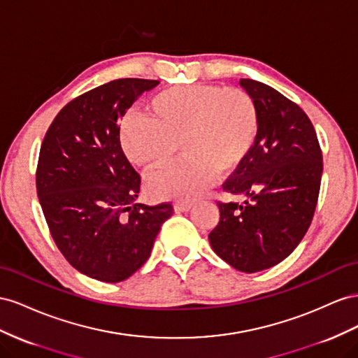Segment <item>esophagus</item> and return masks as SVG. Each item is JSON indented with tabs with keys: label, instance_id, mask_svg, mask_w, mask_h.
Returning a JSON list of instances; mask_svg holds the SVG:
<instances>
[{
	"label": "esophagus",
	"instance_id": "obj_1",
	"mask_svg": "<svg viewBox=\"0 0 358 358\" xmlns=\"http://www.w3.org/2000/svg\"><path fill=\"white\" fill-rule=\"evenodd\" d=\"M190 208H192V203L190 202H176V203H173V210L178 211V213L189 211Z\"/></svg>",
	"mask_w": 358,
	"mask_h": 358
}]
</instances>
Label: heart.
I'll return each instance as SVG.
<instances>
[{
    "label": "heart",
    "instance_id": "obj_1",
    "mask_svg": "<svg viewBox=\"0 0 358 358\" xmlns=\"http://www.w3.org/2000/svg\"><path fill=\"white\" fill-rule=\"evenodd\" d=\"M148 115L129 112L120 139L129 160L147 171L178 165L147 181L152 196L189 201L211 185L214 176L238 171L255 147L259 117L253 97L241 88L207 84L177 85L148 101Z\"/></svg>",
    "mask_w": 358,
    "mask_h": 358
}]
</instances>
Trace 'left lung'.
Here are the masks:
<instances>
[{
    "instance_id": "1",
    "label": "left lung",
    "mask_w": 358,
    "mask_h": 358,
    "mask_svg": "<svg viewBox=\"0 0 358 358\" xmlns=\"http://www.w3.org/2000/svg\"><path fill=\"white\" fill-rule=\"evenodd\" d=\"M240 85L257 103L258 136L246 163L222 187L249 201L219 202L220 220L208 240L234 268L257 273L289 257L308 232L320 195L322 152L299 105L258 80L240 79Z\"/></svg>"
}]
</instances>
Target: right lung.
<instances>
[{"label": "right lung", "mask_w": 358, "mask_h": 358, "mask_svg": "<svg viewBox=\"0 0 358 358\" xmlns=\"http://www.w3.org/2000/svg\"><path fill=\"white\" fill-rule=\"evenodd\" d=\"M159 80L115 79L58 112L40 147L36 186L57 248L90 278L117 283L150 258L168 202L138 203L141 176L122 152L118 122Z\"/></svg>", "instance_id": "1"}]
</instances>
